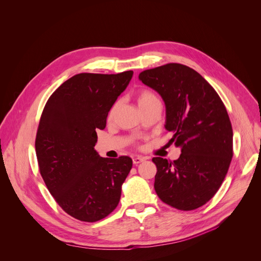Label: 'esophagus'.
Returning a JSON list of instances; mask_svg holds the SVG:
<instances>
[{
	"label": "esophagus",
	"mask_w": 261,
	"mask_h": 261,
	"mask_svg": "<svg viewBox=\"0 0 261 261\" xmlns=\"http://www.w3.org/2000/svg\"><path fill=\"white\" fill-rule=\"evenodd\" d=\"M144 160H145V158H143V157H134L133 158V164L134 165H138L139 163L143 162Z\"/></svg>",
	"instance_id": "34e87169"
}]
</instances>
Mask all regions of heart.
<instances>
[{
	"label": "heart",
	"mask_w": 261,
	"mask_h": 261,
	"mask_svg": "<svg viewBox=\"0 0 261 261\" xmlns=\"http://www.w3.org/2000/svg\"><path fill=\"white\" fill-rule=\"evenodd\" d=\"M158 98L156 97V95L154 93H152L151 91H141L138 95H137V103H138V106H143L145 104H148L151 103L153 101H157ZM117 108V105H115L113 108H111L110 113H109V117H111L114 115L115 110Z\"/></svg>",
	"instance_id": "heart-1"
}]
</instances>
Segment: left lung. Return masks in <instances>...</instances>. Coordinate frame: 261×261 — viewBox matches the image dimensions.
Masks as SVG:
<instances>
[{
  "label": "left lung",
  "instance_id": "8db88e82",
  "mask_svg": "<svg viewBox=\"0 0 261 261\" xmlns=\"http://www.w3.org/2000/svg\"><path fill=\"white\" fill-rule=\"evenodd\" d=\"M164 101L165 129L180 148L178 159L156 157L155 191L166 204L191 211L205 204L219 190L232 158V127L214 88L195 70L166 64L138 76Z\"/></svg>",
  "mask_w": 261,
  "mask_h": 261
}]
</instances>
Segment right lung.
Masks as SVG:
<instances>
[{
  "mask_svg": "<svg viewBox=\"0 0 261 261\" xmlns=\"http://www.w3.org/2000/svg\"><path fill=\"white\" fill-rule=\"evenodd\" d=\"M133 71L81 73L49 97L36 136V155L47 189L73 218L96 222L119 204L132 159L103 158L95 150L109 110L126 90Z\"/></svg>",
  "mask_w": 261,
  "mask_h": 261,
  "instance_id": "obj_1",
  "label": "right lung"
}]
</instances>
